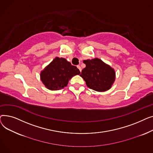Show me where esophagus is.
<instances>
[{
	"label": "esophagus",
	"instance_id": "34e87169",
	"mask_svg": "<svg viewBox=\"0 0 153 153\" xmlns=\"http://www.w3.org/2000/svg\"><path fill=\"white\" fill-rule=\"evenodd\" d=\"M77 68H78V69H79V71H81H81H82V69H81V66H80L79 65H77Z\"/></svg>",
	"mask_w": 153,
	"mask_h": 153
}]
</instances>
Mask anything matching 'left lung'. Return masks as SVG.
<instances>
[{"mask_svg": "<svg viewBox=\"0 0 153 153\" xmlns=\"http://www.w3.org/2000/svg\"><path fill=\"white\" fill-rule=\"evenodd\" d=\"M85 68L82 70V77L90 89L97 92L109 90L115 81V69L100 59L95 58L83 61Z\"/></svg>", "mask_w": 153, "mask_h": 153, "instance_id": "1", "label": "left lung"}]
</instances>
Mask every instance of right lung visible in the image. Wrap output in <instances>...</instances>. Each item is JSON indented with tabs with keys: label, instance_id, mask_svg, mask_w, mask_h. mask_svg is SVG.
<instances>
[{
	"label": "right lung",
	"instance_id": "add662e5",
	"mask_svg": "<svg viewBox=\"0 0 153 153\" xmlns=\"http://www.w3.org/2000/svg\"><path fill=\"white\" fill-rule=\"evenodd\" d=\"M80 74L79 69L65 58L56 57L40 72V79L47 89L58 91L66 87L72 77Z\"/></svg>",
	"mask_w": 153,
	"mask_h": 153
}]
</instances>
